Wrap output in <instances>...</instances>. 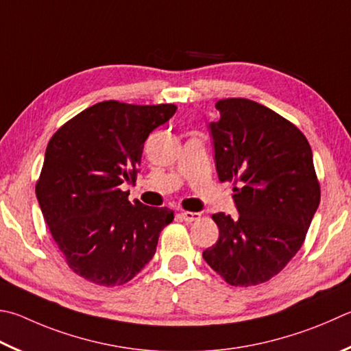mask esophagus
Here are the masks:
<instances>
[{"instance_id": "esophagus-1", "label": "esophagus", "mask_w": 351, "mask_h": 351, "mask_svg": "<svg viewBox=\"0 0 351 351\" xmlns=\"http://www.w3.org/2000/svg\"><path fill=\"white\" fill-rule=\"evenodd\" d=\"M180 216H181V219H184L186 222H193V221L201 218V213H197V212H181Z\"/></svg>"}]
</instances>
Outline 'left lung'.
Returning <instances> with one entry per match:
<instances>
[{"label":"left lung","mask_w":351,"mask_h":351,"mask_svg":"<svg viewBox=\"0 0 351 351\" xmlns=\"http://www.w3.org/2000/svg\"><path fill=\"white\" fill-rule=\"evenodd\" d=\"M208 124L221 181H233L239 216L215 213L219 238L202 258L226 281H269L295 256L319 206L313 154L301 130L269 107L244 98L216 103Z\"/></svg>","instance_id":"left-lung-1"}]
</instances>
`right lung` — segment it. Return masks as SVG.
<instances>
[{
    "label": "right lung",
    "mask_w": 351,
    "mask_h": 351,
    "mask_svg": "<svg viewBox=\"0 0 351 351\" xmlns=\"http://www.w3.org/2000/svg\"><path fill=\"white\" fill-rule=\"evenodd\" d=\"M176 106L103 101L82 110L47 144L36 199L76 275L98 285L129 282L156 252L167 207H149L121 186L135 182L145 139Z\"/></svg>",
    "instance_id": "1"
}]
</instances>
